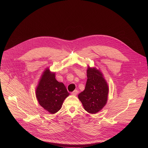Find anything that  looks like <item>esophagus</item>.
<instances>
[{
	"label": "esophagus",
	"instance_id": "34e87169",
	"mask_svg": "<svg viewBox=\"0 0 148 148\" xmlns=\"http://www.w3.org/2000/svg\"><path fill=\"white\" fill-rule=\"evenodd\" d=\"M77 93H78V91L77 90H75L73 92H72L71 93V95H73V96H76V95H77Z\"/></svg>",
	"mask_w": 148,
	"mask_h": 148
}]
</instances>
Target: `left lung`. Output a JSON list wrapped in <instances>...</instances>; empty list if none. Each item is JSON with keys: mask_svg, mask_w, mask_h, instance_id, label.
Instances as JSON below:
<instances>
[{"mask_svg": "<svg viewBox=\"0 0 148 148\" xmlns=\"http://www.w3.org/2000/svg\"><path fill=\"white\" fill-rule=\"evenodd\" d=\"M86 75L88 79L85 89L79 94L78 98L87 112L95 114L107 103L108 85L103 73L96 67L88 65Z\"/></svg>", "mask_w": 148, "mask_h": 148, "instance_id": "left-lung-1", "label": "left lung"}]
</instances>
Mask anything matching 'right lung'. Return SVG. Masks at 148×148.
<instances>
[{
	"instance_id": "1",
	"label": "right lung",
	"mask_w": 148,
	"mask_h": 148,
	"mask_svg": "<svg viewBox=\"0 0 148 148\" xmlns=\"http://www.w3.org/2000/svg\"><path fill=\"white\" fill-rule=\"evenodd\" d=\"M69 95L63 83L56 80L55 72L45 68L36 88V97L40 106L50 114H55L62 108Z\"/></svg>"
}]
</instances>
